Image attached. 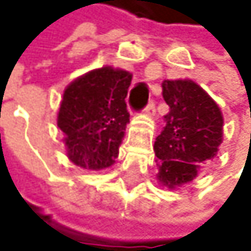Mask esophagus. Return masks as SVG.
Masks as SVG:
<instances>
[{
    "label": "esophagus",
    "mask_w": 251,
    "mask_h": 251,
    "mask_svg": "<svg viewBox=\"0 0 251 251\" xmlns=\"http://www.w3.org/2000/svg\"><path fill=\"white\" fill-rule=\"evenodd\" d=\"M144 114H146V116H151V117L155 116V103H153V100H151V102L146 105V108H144Z\"/></svg>",
    "instance_id": "1"
}]
</instances>
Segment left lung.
Listing matches in <instances>:
<instances>
[{"label":"left lung","instance_id":"1","mask_svg":"<svg viewBox=\"0 0 251 251\" xmlns=\"http://www.w3.org/2000/svg\"><path fill=\"white\" fill-rule=\"evenodd\" d=\"M162 98L170 107L156 137L158 180L170 190L191 182L223 141V116L215 100L191 79H166Z\"/></svg>","mask_w":251,"mask_h":251}]
</instances>
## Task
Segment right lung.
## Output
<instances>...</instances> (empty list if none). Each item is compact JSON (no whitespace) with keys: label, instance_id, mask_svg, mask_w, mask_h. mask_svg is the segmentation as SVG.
I'll return each instance as SVG.
<instances>
[{"label":"right lung","instance_id":"right-lung-1","mask_svg":"<svg viewBox=\"0 0 251 251\" xmlns=\"http://www.w3.org/2000/svg\"><path fill=\"white\" fill-rule=\"evenodd\" d=\"M132 75L105 66L66 87L57 116L67 156L82 169H107L119 155L129 122L125 98Z\"/></svg>","mask_w":251,"mask_h":251}]
</instances>
